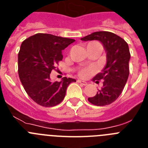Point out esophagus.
Returning <instances> with one entry per match:
<instances>
[{
	"label": "esophagus",
	"mask_w": 148,
	"mask_h": 148,
	"mask_svg": "<svg viewBox=\"0 0 148 148\" xmlns=\"http://www.w3.org/2000/svg\"><path fill=\"white\" fill-rule=\"evenodd\" d=\"M77 82H78V83H80V84H82V85H84V86H86L87 84V83L86 82H84V81H82V80H78L77 81Z\"/></svg>",
	"instance_id": "34e87169"
}]
</instances>
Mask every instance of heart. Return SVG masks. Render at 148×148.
Here are the masks:
<instances>
[{
	"label": "heart",
	"instance_id": "b5f03b06",
	"mask_svg": "<svg viewBox=\"0 0 148 148\" xmlns=\"http://www.w3.org/2000/svg\"><path fill=\"white\" fill-rule=\"evenodd\" d=\"M92 44H99L97 42H91L88 45H92ZM87 45V46H88ZM94 72V69L92 66H87V67L80 68L78 71V75L82 78H87L89 75H91Z\"/></svg>",
	"mask_w": 148,
	"mask_h": 148
}]
</instances>
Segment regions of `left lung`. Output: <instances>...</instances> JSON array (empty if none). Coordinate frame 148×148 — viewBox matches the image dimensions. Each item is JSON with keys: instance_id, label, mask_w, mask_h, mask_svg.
Masks as SVG:
<instances>
[{"instance_id": "obj_1", "label": "left lung", "mask_w": 148, "mask_h": 148, "mask_svg": "<svg viewBox=\"0 0 148 148\" xmlns=\"http://www.w3.org/2000/svg\"><path fill=\"white\" fill-rule=\"evenodd\" d=\"M82 40H98L102 43L107 52V64L102 72L92 81L103 86L93 97L88 98L91 104L105 106L114 102L122 92L129 75L130 53L127 43L120 36L110 32H95L81 38Z\"/></svg>"}]
</instances>
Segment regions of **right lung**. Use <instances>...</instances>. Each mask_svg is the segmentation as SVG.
<instances>
[{
  "label": "right lung",
  "mask_w": 148,
  "mask_h": 148,
  "mask_svg": "<svg viewBox=\"0 0 148 148\" xmlns=\"http://www.w3.org/2000/svg\"><path fill=\"white\" fill-rule=\"evenodd\" d=\"M75 41L51 34L38 33L25 39L18 53V75L23 88L35 103L53 107L64 99L67 87L75 79L64 77L52 82L50 73L63 58L61 51Z\"/></svg>",
  "instance_id": "1"
}]
</instances>
